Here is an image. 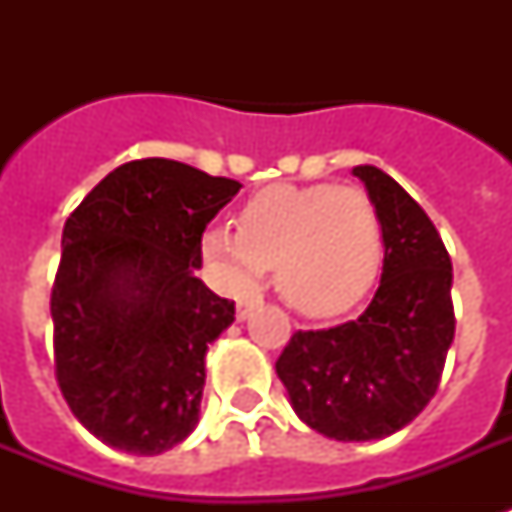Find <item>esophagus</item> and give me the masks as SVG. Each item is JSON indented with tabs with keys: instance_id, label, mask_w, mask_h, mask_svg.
<instances>
[{
	"instance_id": "1",
	"label": "esophagus",
	"mask_w": 512,
	"mask_h": 512,
	"mask_svg": "<svg viewBox=\"0 0 512 512\" xmlns=\"http://www.w3.org/2000/svg\"><path fill=\"white\" fill-rule=\"evenodd\" d=\"M257 305H260V297H241L239 303H236V319L239 321L249 319Z\"/></svg>"
}]
</instances>
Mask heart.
I'll use <instances>...</instances> for the list:
<instances>
[{
	"mask_svg": "<svg viewBox=\"0 0 512 512\" xmlns=\"http://www.w3.org/2000/svg\"><path fill=\"white\" fill-rule=\"evenodd\" d=\"M204 263L228 292L252 287L273 265V281L308 316L348 311L374 287L385 257L380 209L358 185L281 183L241 207L239 228L201 236Z\"/></svg>",
	"mask_w": 512,
	"mask_h": 512,
	"instance_id": "b5f03b06",
	"label": "heart"
}]
</instances>
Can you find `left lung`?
Returning <instances> with one entry per match:
<instances>
[{
    "label": "left lung",
    "instance_id": "obj_1",
    "mask_svg": "<svg viewBox=\"0 0 512 512\" xmlns=\"http://www.w3.org/2000/svg\"><path fill=\"white\" fill-rule=\"evenodd\" d=\"M353 175L385 228L380 287L356 321L295 332L276 374L308 428L335 441H374L409 425L436 396L457 321L452 260L425 209L372 164Z\"/></svg>",
    "mask_w": 512,
    "mask_h": 512
}]
</instances>
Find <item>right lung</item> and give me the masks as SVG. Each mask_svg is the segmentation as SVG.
Here are the masks:
<instances>
[{
	"mask_svg": "<svg viewBox=\"0 0 512 512\" xmlns=\"http://www.w3.org/2000/svg\"><path fill=\"white\" fill-rule=\"evenodd\" d=\"M239 188L183 162L138 159L66 220L50 297L55 377L103 444L151 457L196 428L204 356L236 308L193 271L201 233Z\"/></svg>",
	"mask_w": 512,
	"mask_h": 512,
	"instance_id": "1",
	"label": "right lung"
}]
</instances>
